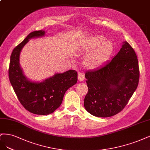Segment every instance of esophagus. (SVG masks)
I'll return each mask as SVG.
<instances>
[{"label": "esophagus", "mask_w": 150, "mask_h": 150, "mask_svg": "<svg viewBox=\"0 0 150 150\" xmlns=\"http://www.w3.org/2000/svg\"><path fill=\"white\" fill-rule=\"evenodd\" d=\"M78 79L79 81H83L85 79V76L83 73H82V72H79L78 75Z\"/></svg>", "instance_id": "obj_1"}]
</instances>
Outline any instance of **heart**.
I'll use <instances>...</instances> for the list:
<instances>
[{"label":"heart","mask_w":150,"mask_h":150,"mask_svg":"<svg viewBox=\"0 0 150 150\" xmlns=\"http://www.w3.org/2000/svg\"><path fill=\"white\" fill-rule=\"evenodd\" d=\"M102 35L87 38L79 48L80 54H87L84 60V66L87 69H95L107 61L112 52V44Z\"/></svg>","instance_id":"obj_1"}]
</instances>
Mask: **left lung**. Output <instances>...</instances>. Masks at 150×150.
<instances>
[{"mask_svg": "<svg viewBox=\"0 0 150 150\" xmlns=\"http://www.w3.org/2000/svg\"><path fill=\"white\" fill-rule=\"evenodd\" d=\"M123 43L112 60L85 73L88 91L84 107L95 117L106 118L118 113L137 88L139 77L137 56L127 41Z\"/></svg>", "mask_w": 150, "mask_h": 150, "instance_id": "left-lung-1", "label": "left lung"}]
</instances>
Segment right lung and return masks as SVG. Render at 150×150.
I'll return each instance as SVG.
<instances>
[{
  "mask_svg": "<svg viewBox=\"0 0 150 150\" xmlns=\"http://www.w3.org/2000/svg\"><path fill=\"white\" fill-rule=\"evenodd\" d=\"M44 30L32 32L12 51L8 76L17 98L28 112L40 115H49L62 104L67 90L77 82V72L68 70L55 74L42 81L28 80L20 65V54L23 47L31 38L44 36Z\"/></svg>",
  "mask_w": 150,
  "mask_h": 150,
  "instance_id": "1",
  "label": "right lung"
}]
</instances>
